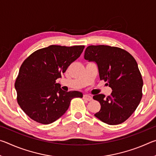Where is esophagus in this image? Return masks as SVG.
Returning <instances> with one entry per match:
<instances>
[{
  "instance_id": "1",
  "label": "esophagus",
  "mask_w": 156,
  "mask_h": 156,
  "mask_svg": "<svg viewBox=\"0 0 156 156\" xmlns=\"http://www.w3.org/2000/svg\"><path fill=\"white\" fill-rule=\"evenodd\" d=\"M83 99L86 100H88V101H91V100H92V98H91V96H89V95L84 94L83 96Z\"/></svg>"
}]
</instances>
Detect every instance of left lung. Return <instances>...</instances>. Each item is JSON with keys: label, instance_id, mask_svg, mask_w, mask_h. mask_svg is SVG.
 <instances>
[{"label": "left lung", "instance_id": "left-lung-1", "mask_svg": "<svg viewBox=\"0 0 156 156\" xmlns=\"http://www.w3.org/2000/svg\"><path fill=\"white\" fill-rule=\"evenodd\" d=\"M84 59L95 62L100 80L112 89L110 96L97 94L93 98L101 105L94 115L108 125H119L130 117L140 102L143 80L134 58L119 47L90 45Z\"/></svg>", "mask_w": 156, "mask_h": 156}]
</instances>
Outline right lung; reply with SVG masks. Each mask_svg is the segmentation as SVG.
Segmentation results:
<instances>
[{
    "label": "right lung",
    "mask_w": 156,
    "mask_h": 156,
    "mask_svg": "<svg viewBox=\"0 0 156 156\" xmlns=\"http://www.w3.org/2000/svg\"><path fill=\"white\" fill-rule=\"evenodd\" d=\"M84 45H50L32 53L21 65L15 82L17 101L31 119L48 125L64 114L78 91H65L56 83L71 63L80 57Z\"/></svg>",
    "instance_id": "1"
}]
</instances>
